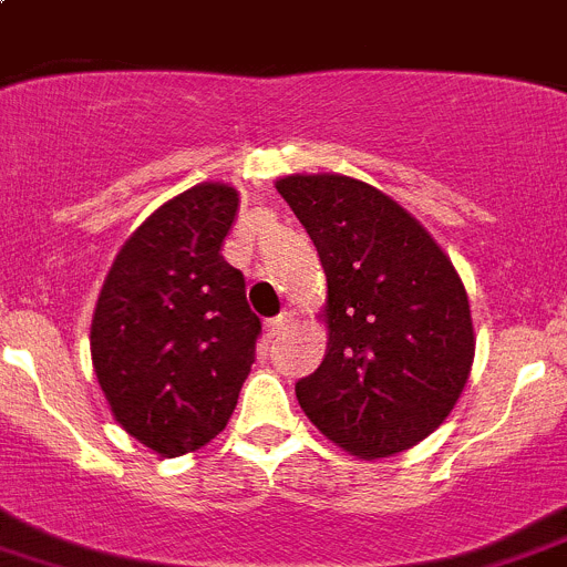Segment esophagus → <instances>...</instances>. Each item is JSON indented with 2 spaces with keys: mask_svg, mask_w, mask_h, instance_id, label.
Segmentation results:
<instances>
[{
  "mask_svg": "<svg viewBox=\"0 0 567 567\" xmlns=\"http://www.w3.org/2000/svg\"><path fill=\"white\" fill-rule=\"evenodd\" d=\"M292 320H295V311H280L278 318L269 320V323H267V331H269V334H278V331L284 329V326L292 323Z\"/></svg>",
  "mask_w": 567,
  "mask_h": 567,
  "instance_id": "esophagus-1",
  "label": "esophagus"
}]
</instances>
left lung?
Here are the masks:
<instances>
[{
	"instance_id": "1",
	"label": "left lung",
	"mask_w": 567,
	"mask_h": 567,
	"mask_svg": "<svg viewBox=\"0 0 567 567\" xmlns=\"http://www.w3.org/2000/svg\"><path fill=\"white\" fill-rule=\"evenodd\" d=\"M278 194L318 247L329 351L295 393L311 424L360 458L427 439L458 402L475 357L453 261L391 196L340 174L287 176Z\"/></svg>"
}]
</instances>
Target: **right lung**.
<instances>
[{
	"label": "right lung",
	"mask_w": 567,
	"mask_h": 567,
	"mask_svg": "<svg viewBox=\"0 0 567 567\" xmlns=\"http://www.w3.org/2000/svg\"><path fill=\"white\" fill-rule=\"evenodd\" d=\"M238 194L205 182L154 210L114 258L92 318V365L114 419L174 458L225 430L261 320L221 258Z\"/></svg>",
	"instance_id": "obj_1"
}]
</instances>
